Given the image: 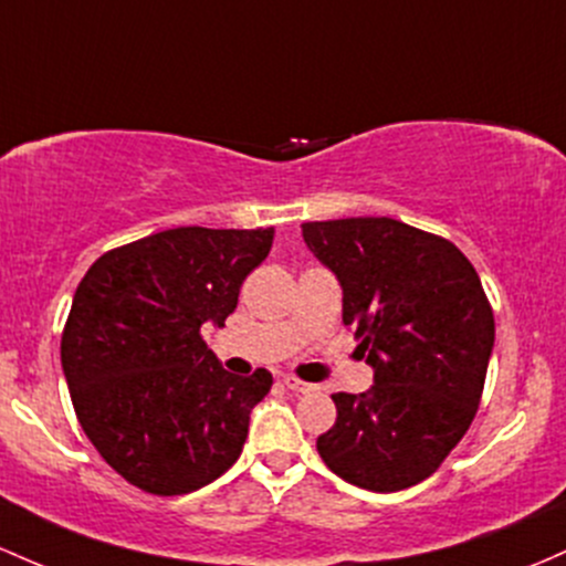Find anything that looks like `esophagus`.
Returning a JSON list of instances; mask_svg holds the SVG:
<instances>
[{
  "mask_svg": "<svg viewBox=\"0 0 566 566\" xmlns=\"http://www.w3.org/2000/svg\"><path fill=\"white\" fill-rule=\"evenodd\" d=\"M284 387H287L290 392H295V395H308V392H314V384L301 381V378H295V376H284Z\"/></svg>",
  "mask_w": 566,
  "mask_h": 566,
  "instance_id": "obj_1",
  "label": "esophagus"
}]
</instances>
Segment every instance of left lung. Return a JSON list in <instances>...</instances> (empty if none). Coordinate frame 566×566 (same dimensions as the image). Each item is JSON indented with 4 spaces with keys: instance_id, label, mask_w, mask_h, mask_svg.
I'll return each mask as SVG.
<instances>
[{
    "instance_id": "8db88e82",
    "label": "left lung",
    "mask_w": 566,
    "mask_h": 566,
    "mask_svg": "<svg viewBox=\"0 0 566 566\" xmlns=\"http://www.w3.org/2000/svg\"><path fill=\"white\" fill-rule=\"evenodd\" d=\"M344 290V325L374 368L363 395H333L322 462L368 492H400L440 468L473 424L494 349L481 279L449 239L392 217L303 222Z\"/></svg>"
}]
</instances>
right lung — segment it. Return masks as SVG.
<instances>
[{
  "label": "right lung",
  "mask_w": 566,
  "mask_h": 566,
  "mask_svg": "<svg viewBox=\"0 0 566 566\" xmlns=\"http://www.w3.org/2000/svg\"><path fill=\"white\" fill-rule=\"evenodd\" d=\"M273 228H171L104 252L74 293L61 365L80 427L142 492L188 494L239 459L265 368L228 374L201 325H226Z\"/></svg>",
  "instance_id": "right-lung-1"
}]
</instances>
